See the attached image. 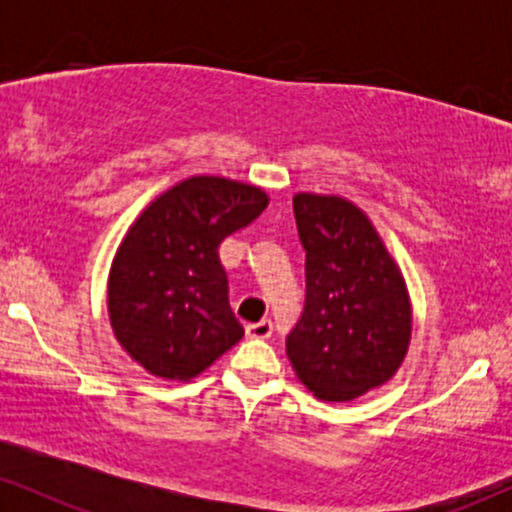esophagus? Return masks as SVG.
<instances>
[{
	"label": "esophagus",
	"mask_w": 512,
	"mask_h": 512,
	"mask_svg": "<svg viewBox=\"0 0 512 512\" xmlns=\"http://www.w3.org/2000/svg\"><path fill=\"white\" fill-rule=\"evenodd\" d=\"M272 322L269 320H260L252 322V325H245V337L248 339H269L272 337Z\"/></svg>",
	"instance_id": "1"
}]
</instances>
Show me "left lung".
Returning <instances> with one entry per match:
<instances>
[{"label": "left lung", "mask_w": 512, "mask_h": 512, "mask_svg": "<svg viewBox=\"0 0 512 512\" xmlns=\"http://www.w3.org/2000/svg\"><path fill=\"white\" fill-rule=\"evenodd\" d=\"M305 250V310L286 337L298 380L317 399L349 402L385 385L411 342L407 281L383 236L342 195H293Z\"/></svg>", "instance_id": "left-lung-1"}]
</instances>
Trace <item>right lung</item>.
Masks as SVG:
<instances>
[{"label":"right lung","instance_id":"obj_1","mask_svg":"<svg viewBox=\"0 0 512 512\" xmlns=\"http://www.w3.org/2000/svg\"><path fill=\"white\" fill-rule=\"evenodd\" d=\"M267 204L262 187L221 175H192L146 204L108 274L110 327L132 361L187 383L243 339L219 245Z\"/></svg>","mask_w":512,"mask_h":512}]
</instances>
